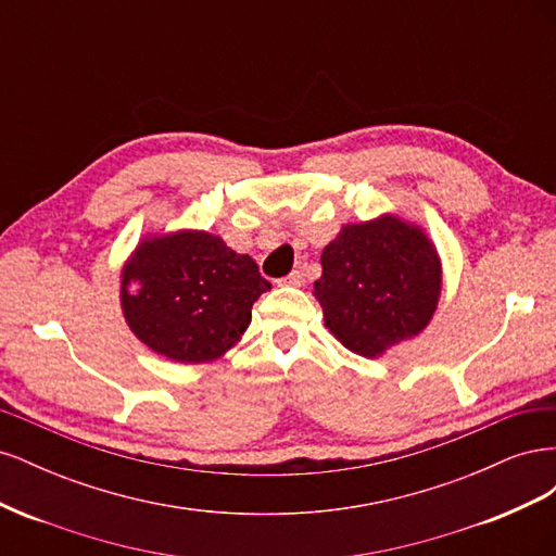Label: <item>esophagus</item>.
<instances>
[{
  "instance_id": "1",
  "label": "esophagus",
  "mask_w": 556,
  "mask_h": 556,
  "mask_svg": "<svg viewBox=\"0 0 556 556\" xmlns=\"http://www.w3.org/2000/svg\"><path fill=\"white\" fill-rule=\"evenodd\" d=\"M278 285H290V288H301V285H304V274H301V271H292L290 276L280 278Z\"/></svg>"
}]
</instances>
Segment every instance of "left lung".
I'll return each mask as SVG.
<instances>
[{"mask_svg":"<svg viewBox=\"0 0 556 556\" xmlns=\"http://www.w3.org/2000/svg\"><path fill=\"white\" fill-rule=\"evenodd\" d=\"M315 299L327 329L362 357L413 339L435 313L441 260L417 225L396 215L345 225L323 250Z\"/></svg>","mask_w":556,"mask_h":556,"instance_id":"1","label":"left lung"}]
</instances>
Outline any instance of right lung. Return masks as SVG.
<instances>
[{
  "instance_id": "1",
  "label": "right lung",
  "mask_w": 556,
  "mask_h": 556,
  "mask_svg": "<svg viewBox=\"0 0 556 556\" xmlns=\"http://www.w3.org/2000/svg\"><path fill=\"white\" fill-rule=\"evenodd\" d=\"M271 290L255 260L208 231L146 237L123 266L121 304L129 329L157 355L180 364L223 357Z\"/></svg>"
}]
</instances>
